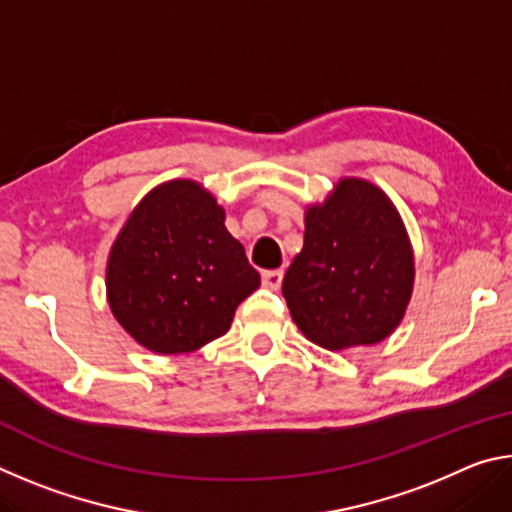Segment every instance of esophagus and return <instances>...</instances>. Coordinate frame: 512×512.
<instances>
[{"label":"esophagus","mask_w":512,"mask_h":512,"mask_svg":"<svg viewBox=\"0 0 512 512\" xmlns=\"http://www.w3.org/2000/svg\"><path fill=\"white\" fill-rule=\"evenodd\" d=\"M282 277H284L282 271H264L262 273V284H264L266 289L277 291V289L282 287Z\"/></svg>","instance_id":"obj_1"}]
</instances>
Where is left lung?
I'll use <instances>...</instances> for the list:
<instances>
[{"label": "left lung", "instance_id": "1", "mask_svg": "<svg viewBox=\"0 0 512 512\" xmlns=\"http://www.w3.org/2000/svg\"><path fill=\"white\" fill-rule=\"evenodd\" d=\"M413 250L388 196L368 180L343 178L305 212V246L282 282L291 318L327 350L391 336L413 291Z\"/></svg>", "mask_w": 512, "mask_h": 512}]
</instances>
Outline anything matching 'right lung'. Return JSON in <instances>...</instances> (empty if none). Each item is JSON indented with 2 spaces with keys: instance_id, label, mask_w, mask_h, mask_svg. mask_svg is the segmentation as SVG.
Segmentation results:
<instances>
[{
  "instance_id": "1",
  "label": "right lung",
  "mask_w": 512,
  "mask_h": 512,
  "mask_svg": "<svg viewBox=\"0 0 512 512\" xmlns=\"http://www.w3.org/2000/svg\"><path fill=\"white\" fill-rule=\"evenodd\" d=\"M259 287L225 212L194 180L151 189L110 248L106 289L119 325L146 350L185 354L230 329Z\"/></svg>"
}]
</instances>
